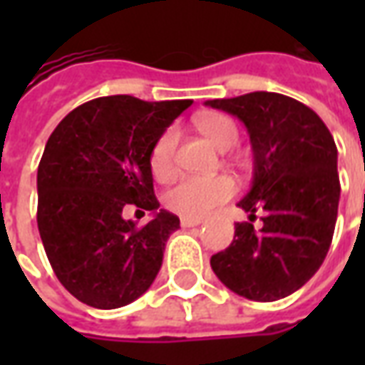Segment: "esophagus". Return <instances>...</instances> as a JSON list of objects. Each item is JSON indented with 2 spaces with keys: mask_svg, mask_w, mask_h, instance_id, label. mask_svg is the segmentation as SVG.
<instances>
[{
  "mask_svg": "<svg viewBox=\"0 0 365 365\" xmlns=\"http://www.w3.org/2000/svg\"><path fill=\"white\" fill-rule=\"evenodd\" d=\"M180 222H182V227L190 229V227H197V225H201L203 219H201V217H180Z\"/></svg>",
  "mask_w": 365,
  "mask_h": 365,
  "instance_id": "esophagus-1",
  "label": "esophagus"
}]
</instances>
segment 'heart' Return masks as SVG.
Returning <instances> with one entry per match:
<instances>
[{"label": "heart", "instance_id": "b5f03b06", "mask_svg": "<svg viewBox=\"0 0 365 365\" xmlns=\"http://www.w3.org/2000/svg\"><path fill=\"white\" fill-rule=\"evenodd\" d=\"M197 127L219 150H230L238 140L237 123L227 115H203L197 119ZM180 133L175 127H168L152 144L150 170L158 182H166L174 175L175 146ZM235 182L227 175L201 178V175H182L166 191L164 203L170 211L182 217H203L215 207L229 201L235 195Z\"/></svg>", "mask_w": 365, "mask_h": 365}]
</instances>
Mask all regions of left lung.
<instances>
[{
    "label": "left lung",
    "mask_w": 365,
    "mask_h": 365,
    "mask_svg": "<svg viewBox=\"0 0 365 365\" xmlns=\"http://www.w3.org/2000/svg\"><path fill=\"white\" fill-rule=\"evenodd\" d=\"M205 105L245 123L254 150L252 187L238 207L260 211L262 229L237 222L211 268L230 291L277 301L303 287L327 258L340 199L334 138L317 113L293 97L252 91Z\"/></svg>",
    "instance_id": "left-lung-1"
}]
</instances>
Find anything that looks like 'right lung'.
I'll return each mask as SVG.
<instances>
[{
    "mask_svg": "<svg viewBox=\"0 0 365 365\" xmlns=\"http://www.w3.org/2000/svg\"><path fill=\"white\" fill-rule=\"evenodd\" d=\"M191 99L97 97L60 120L38 164L36 222L54 274L78 301L117 309L158 275L180 219L158 209L152 144ZM135 205L155 213L138 227L122 219Z\"/></svg>",
    "mask_w": 365,
    "mask_h": 365,
    "instance_id": "right-lung-1",
    "label": "right lung"
}]
</instances>
